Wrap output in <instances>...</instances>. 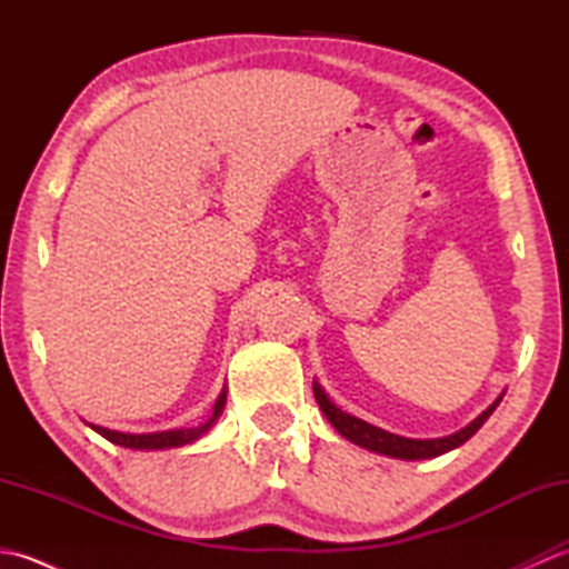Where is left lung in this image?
<instances>
[{"instance_id":"left-lung-1","label":"left lung","mask_w":569,"mask_h":569,"mask_svg":"<svg viewBox=\"0 0 569 569\" xmlns=\"http://www.w3.org/2000/svg\"><path fill=\"white\" fill-rule=\"evenodd\" d=\"M312 391H316V401L322 408L325 418H328L335 430L347 438L349 442H355L359 447H367V450L373 452H381V455H389V457H398V459H430V457H438L455 450L462 442H467L471 435H475L481 426H485V420L497 410L499 401L491 403L485 413H481L477 420H471L465 430H459L455 435H447V438H438V440H408L401 438V435H393V432H386L381 428H373L369 422L359 420L349 413H342L340 408H337L328 393L320 389V383H312Z\"/></svg>"}]
</instances>
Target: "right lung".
Instances as JSON below:
<instances>
[{"mask_svg":"<svg viewBox=\"0 0 569 569\" xmlns=\"http://www.w3.org/2000/svg\"><path fill=\"white\" fill-rule=\"evenodd\" d=\"M227 401V391L217 398V403L212 408V418L204 422L200 428H180V430H166V432H149V435H129V432H117V430H107L100 426H92V430H98L102 438H107L114 445L131 447V450H168V447H180L188 445L192 440H198L202 432H208V428L217 420V416L222 413Z\"/></svg>","mask_w":569,"mask_h":569,"instance_id":"right-lung-1","label":"right lung"}]
</instances>
